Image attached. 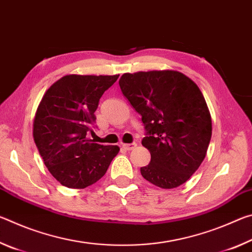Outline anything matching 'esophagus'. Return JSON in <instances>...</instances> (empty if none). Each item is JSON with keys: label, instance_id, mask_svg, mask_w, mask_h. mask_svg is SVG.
<instances>
[{"label": "esophagus", "instance_id": "34e87169", "mask_svg": "<svg viewBox=\"0 0 252 252\" xmlns=\"http://www.w3.org/2000/svg\"><path fill=\"white\" fill-rule=\"evenodd\" d=\"M135 147H136V143H125V144H122V148L125 149V150H126V151L133 150Z\"/></svg>", "mask_w": 252, "mask_h": 252}]
</instances>
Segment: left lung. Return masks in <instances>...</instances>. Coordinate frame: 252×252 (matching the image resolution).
Instances as JSON below:
<instances>
[{
	"label": "left lung",
	"mask_w": 252,
	"mask_h": 252,
	"mask_svg": "<svg viewBox=\"0 0 252 252\" xmlns=\"http://www.w3.org/2000/svg\"><path fill=\"white\" fill-rule=\"evenodd\" d=\"M120 89L147 130L151 155L142 177L162 189L181 186L197 171L211 140L210 111L192 80L173 70L125 73Z\"/></svg>",
	"instance_id": "obj_1"
}]
</instances>
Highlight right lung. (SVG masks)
<instances>
[{
    "mask_svg": "<svg viewBox=\"0 0 252 252\" xmlns=\"http://www.w3.org/2000/svg\"><path fill=\"white\" fill-rule=\"evenodd\" d=\"M116 75L67 74L46 90L33 120V138L45 167L62 186L84 189L104 176L120 148L87 138L100 97Z\"/></svg>",
    "mask_w": 252,
    "mask_h": 252,
    "instance_id": "1",
    "label": "right lung"
}]
</instances>
